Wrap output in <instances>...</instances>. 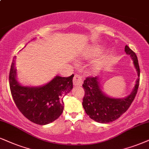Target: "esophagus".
Listing matches in <instances>:
<instances>
[{
	"label": "esophagus",
	"mask_w": 149,
	"mask_h": 149,
	"mask_svg": "<svg viewBox=\"0 0 149 149\" xmlns=\"http://www.w3.org/2000/svg\"><path fill=\"white\" fill-rule=\"evenodd\" d=\"M83 77L79 74H75L73 78V84L75 86H81L83 84Z\"/></svg>",
	"instance_id": "34e87169"
}]
</instances>
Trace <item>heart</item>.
Segmentation results:
<instances>
[{
  "mask_svg": "<svg viewBox=\"0 0 149 149\" xmlns=\"http://www.w3.org/2000/svg\"><path fill=\"white\" fill-rule=\"evenodd\" d=\"M101 52V49L100 47L92 46L88 49L86 52V56H95L97 55Z\"/></svg>",
  "mask_w": 149,
  "mask_h": 149,
  "instance_id": "obj_1",
  "label": "heart"
}]
</instances>
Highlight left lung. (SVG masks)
I'll list each match as a JSON object with an SVG mask.
<instances>
[{
    "label": "left lung",
    "instance_id": "obj_1",
    "mask_svg": "<svg viewBox=\"0 0 149 149\" xmlns=\"http://www.w3.org/2000/svg\"><path fill=\"white\" fill-rule=\"evenodd\" d=\"M125 52L131 57L137 74L135 86L128 96L117 98L106 95L103 91L102 78L100 76L88 77L84 80L82 86L85 96L82 105L87 115L95 122L106 124L116 120L128 109L137 94L139 82L138 60L135 53L128 45L125 46Z\"/></svg>",
    "mask_w": 149,
    "mask_h": 149
}]
</instances>
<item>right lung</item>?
<instances>
[{"label":"right lung","instance_id":"right-lung-1","mask_svg":"<svg viewBox=\"0 0 149 149\" xmlns=\"http://www.w3.org/2000/svg\"><path fill=\"white\" fill-rule=\"evenodd\" d=\"M16 58L14 56L11 65L9 80L16 106L24 116L36 124L46 125L54 122L63 111V97L73 88L74 74L69 77L56 75L42 86H23L17 79Z\"/></svg>","mask_w":149,"mask_h":149}]
</instances>
